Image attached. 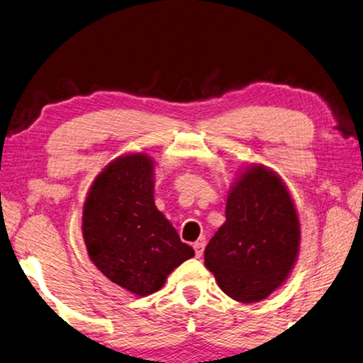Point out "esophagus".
I'll return each instance as SVG.
<instances>
[{"mask_svg": "<svg viewBox=\"0 0 363 363\" xmlns=\"http://www.w3.org/2000/svg\"><path fill=\"white\" fill-rule=\"evenodd\" d=\"M204 247H206V243L203 242V240H199V242L193 245L194 253H196V258H201V255H203V252H204Z\"/></svg>", "mask_w": 363, "mask_h": 363, "instance_id": "esophagus-1", "label": "esophagus"}]
</instances>
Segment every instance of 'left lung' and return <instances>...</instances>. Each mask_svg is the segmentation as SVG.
<instances>
[{
  "mask_svg": "<svg viewBox=\"0 0 363 363\" xmlns=\"http://www.w3.org/2000/svg\"><path fill=\"white\" fill-rule=\"evenodd\" d=\"M300 220L282 178L248 164L228 189L225 222L204 250V264L222 292L242 303L276 292L297 263Z\"/></svg>",
  "mask_w": 363,
  "mask_h": 363,
  "instance_id": "1",
  "label": "left lung"
}]
</instances>
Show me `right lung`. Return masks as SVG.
<instances>
[{
    "instance_id": "right-lung-1",
    "label": "right lung",
    "mask_w": 363,
    "mask_h": 363,
    "mask_svg": "<svg viewBox=\"0 0 363 363\" xmlns=\"http://www.w3.org/2000/svg\"><path fill=\"white\" fill-rule=\"evenodd\" d=\"M154 165L144 152L113 159L92 182L82 209L89 258L136 297L160 291L170 272L194 256L154 203Z\"/></svg>"
}]
</instances>
